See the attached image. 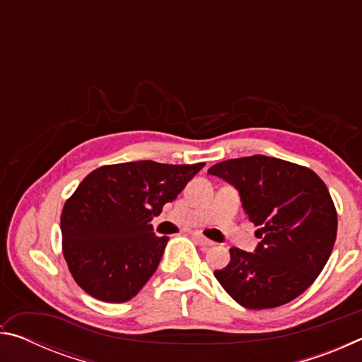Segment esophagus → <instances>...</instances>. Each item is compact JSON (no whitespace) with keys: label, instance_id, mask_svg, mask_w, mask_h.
<instances>
[{"label":"esophagus","instance_id":"esophagus-1","mask_svg":"<svg viewBox=\"0 0 362 362\" xmlns=\"http://www.w3.org/2000/svg\"><path fill=\"white\" fill-rule=\"evenodd\" d=\"M194 240L198 241L201 246H204V247H211V246H214V243L211 241V240H207V238H204L203 235H198V233H196L194 235Z\"/></svg>","mask_w":362,"mask_h":362}]
</instances>
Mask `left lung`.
<instances>
[{
    "instance_id": "obj_1",
    "label": "left lung",
    "mask_w": 362,
    "mask_h": 362,
    "mask_svg": "<svg viewBox=\"0 0 362 362\" xmlns=\"http://www.w3.org/2000/svg\"><path fill=\"white\" fill-rule=\"evenodd\" d=\"M231 183L259 230L255 252L230 249V263L214 276L244 308L265 310L297 298L320 276L334 249L337 211L313 170L254 155L207 170Z\"/></svg>"
}]
</instances>
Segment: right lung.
I'll return each mask as SVG.
<instances>
[{
  "instance_id": "1",
  "label": "right lung",
  "mask_w": 362,
  "mask_h": 362,
  "mask_svg": "<svg viewBox=\"0 0 362 362\" xmlns=\"http://www.w3.org/2000/svg\"><path fill=\"white\" fill-rule=\"evenodd\" d=\"M204 168L134 161L102 166L79 183L60 216L73 279L108 303L131 300L156 272L168 236L150 223Z\"/></svg>"
}]
</instances>
